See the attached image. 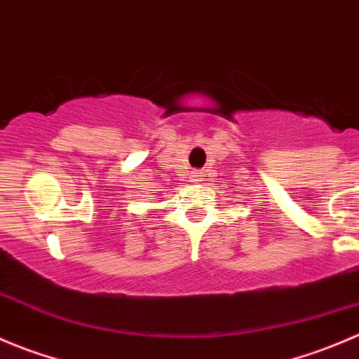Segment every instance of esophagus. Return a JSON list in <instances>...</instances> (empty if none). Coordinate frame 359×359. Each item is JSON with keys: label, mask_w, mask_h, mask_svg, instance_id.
Wrapping results in <instances>:
<instances>
[{"label": "esophagus", "mask_w": 359, "mask_h": 359, "mask_svg": "<svg viewBox=\"0 0 359 359\" xmlns=\"http://www.w3.org/2000/svg\"><path fill=\"white\" fill-rule=\"evenodd\" d=\"M200 177H201V175H200V173H198V172L194 173V175H193V180H194V182H198V180H200Z\"/></svg>", "instance_id": "1"}]
</instances>
